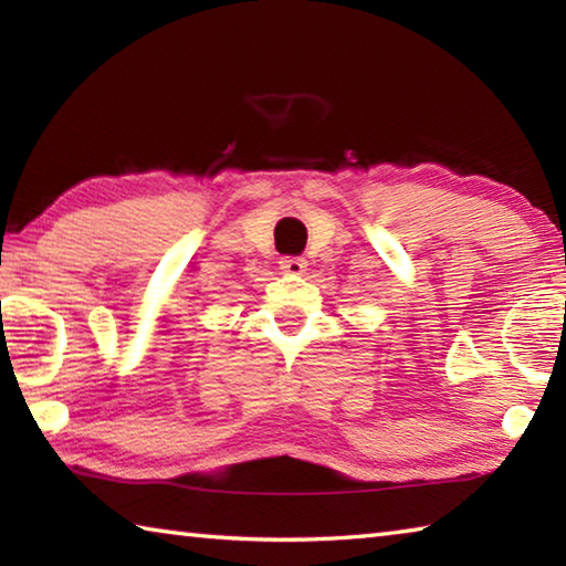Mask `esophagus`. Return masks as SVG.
I'll return each instance as SVG.
<instances>
[{"label": "esophagus", "instance_id": "34e87169", "mask_svg": "<svg viewBox=\"0 0 566 566\" xmlns=\"http://www.w3.org/2000/svg\"><path fill=\"white\" fill-rule=\"evenodd\" d=\"M280 270L284 274H302L306 270V260L304 256H282Z\"/></svg>", "mask_w": 566, "mask_h": 566}]
</instances>
